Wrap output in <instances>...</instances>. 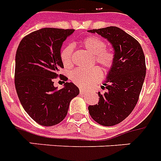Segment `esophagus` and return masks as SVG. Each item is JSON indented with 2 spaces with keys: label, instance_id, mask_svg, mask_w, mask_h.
I'll return each instance as SVG.
<instances>
[{
  "label": "esophagus",
  "instance_id": "esophagus-1",
  "mask_svg": "<svg viewBox=\"0 0 161 161\" xmlns=\"http://www.w3.org/2000/svg\"><path fill=\"white\" fill-rule=\"evenodd\" d=\"M79 92H80V94H85V93H86V91L83 90V89H82V88H80Z\"/></svg>",
  "mask_w": 161,
  "mask_h": 161
}]
</instances>
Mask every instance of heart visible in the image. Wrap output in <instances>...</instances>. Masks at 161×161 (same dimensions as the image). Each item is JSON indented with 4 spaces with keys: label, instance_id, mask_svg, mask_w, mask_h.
Masks as SVG:
<instances>
[{
    "label": "heart",
    "instance_id": "b5f03b06",
    "mask_svg": "<svg viewBox=\"0 0 161 161\" xmlns=\"http://www.w3.org/2000/svg\"><path fill=\"white\" fill-rule=\"evenodd\" d=\"M83 45L88 52L93 54L96 63L100 65L105 71L110 70L115 63V50L111 47H107L103 39L96 36H90L85 38ZM73 47L68 45L62 50L60 58L63 66L67 68L73 66ZM71 80L78 86L88 88L102 78V72L98 68L89 69L75 68L70 73Z\"/></svg>",
    "mask_w": 161,
    "mask_h": 161
}]
</instances>
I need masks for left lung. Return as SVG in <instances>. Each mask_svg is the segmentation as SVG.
<instances>
[{
    "mask_svg": "<svg viewBox=\"0 0 161 161\" xmlns=\"http://www.w3.org/2000/svg\"><path fill=\"white\" fill-rule=\"evenodd\" d=\"M88 31L108 39L115 50L114 65L103 83L107 91L98 93V104L88 106L94 121L114 126L125 119L137 104L146 73L145 54L139 42L117 26Z\"/></svg>",
    "mask_w": 161,
    "mask_h": 161,
    "instance_id": "8db88e82",
    "label": "left lung"
}]
</instances>
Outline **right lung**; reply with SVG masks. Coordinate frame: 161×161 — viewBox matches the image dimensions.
<instances>
[{"instance_id": "add662e5", "label": "right lung", "mask_w": 161, "mask_h": 161, "mask_svg": "<svg viewBox=\"0 0 161 161\" xmlns=\"http://www.w3.org/2000/svg\"><path fill=\"white\" fill-rule=\"evenodd\" d=\"M73 29L42 28L21 39L16 54L15 86L19 100L29 116L37 124L53 126L62 122L68 114L70 101L79 89L73 83H65L58 91L54 79L63 64L60 50Z\"/></svg>"}]
</instances>
